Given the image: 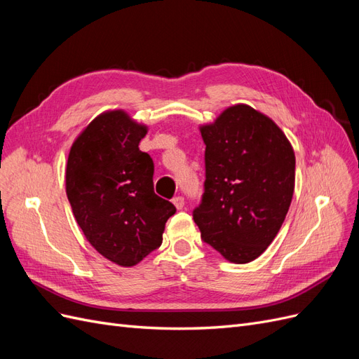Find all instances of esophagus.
I'll return each mask as SVG.
<instances>
[{"label":"esophagus","instance_id":"34e87169","mask_svg":"<svg viewBox=\"0 0 359 359\" xmlns=\"http://www.w3.org/2000/svg\"><path fill=\"white\" fill-rule=\"evenodd\" d=\"M172 203L177 206V210H182L184 208V198L182 196H175L172 199Z\"/></svg>","mask_w":359,"mask_h":359}]
</instances>
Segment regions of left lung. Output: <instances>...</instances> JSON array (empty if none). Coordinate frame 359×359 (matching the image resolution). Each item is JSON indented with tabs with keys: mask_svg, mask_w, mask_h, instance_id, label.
<instances>
[{
	"mask_svg": "<svg viewBox=\"0 0 359 359\" xmlns=\"http://www.w3.org/2000/svg\"><path fill=\"white\" fill-rule=\"evenodd\" d=\"M205 191L193 210L202 240L233 264L262 255L283 224L295 189V154L278 126L235 104L202 126Z\"/></svg>",
	"mask_w": 359,
	"mask_h": 359,
	"instance_id": "8db88e82",
	"label": "left lung"
}]
</instances>
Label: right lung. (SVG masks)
Returning a JSON list of instances; mask_svg holds the SVG:
<instances>
[{"label": "right lung", "mask_w": 359, "mask_h": 359, "mask_svg": "<svg viewBox=\"0 0 359 359\" xmlns=\"http://www.w3.org/2000/svg\"><path fill=\"white\" fill-rule=\"evenodd\" d=\"M148 132L124 111L100 114L74 140L66 191L86 240L111 262L139 264L161 245L177 208L154 193V163L139 149Z\"/></svg>", "instance_id": "obj_1"}]
</instances>
